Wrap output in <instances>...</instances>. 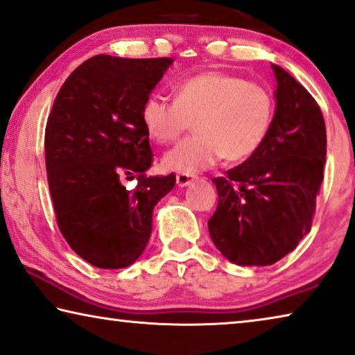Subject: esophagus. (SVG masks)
I'll return each instance as SVG.
<instances>
[{"mask_svg":"<svg viewBox=\"0 0 355 355\" xmlns=\"http://www.w3.org/2000/svg\"><path fill=\"white\" fill-rule=\"evenodd\" d=\"M196 180L194 175H184V173H178L177 175V184L180 188H184L188 187V184H191Z\"/></svg>","mask_w":355,"mask_h":355,"instance_id":"esophagus-1","label":"esophagus"}]
</instances>
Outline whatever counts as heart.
I'll return each instance as SVG.
<instances>
[{"instance_id":"1","label":"heart","mask_w":355,"mask_h":355,"mask_svg":"<svg viewBox=\"0 0 355 355\" xmlns=\"http://www.w3.org/2000/svg\"><path fill=\"white\" fill-rule=\"evenodd\" d=\"M146 134L157 144L175 141L194 123L196 134L166 153L168 172L194 175L221 159L239 162L260 150L276 118L268 87L225 71H204L177 84L175 100L148 97L140 111Z\"/></svg>"}]
</instances>
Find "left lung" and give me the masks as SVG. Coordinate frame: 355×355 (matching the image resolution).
Wrapping results in <instances>:
<instances>
[{"label": "left lung", "instance_id": "left-lung-1", "mask_svg": "<svg viewBox=\"0 0 355 355\" xmlns=\"http://www.w3.org/2000/svg\"><path fill=\"white\" fill-rule=\"evenodd\" d=\"M276 118L266 141L245 162L214 178L218 205L209 220L215 247L231 263L269 266L284 258L313 226L324 180L327 132L319 105L284 68Z\"/></svg>", "mask_w": 355, "mask_h": 355}]
</instances>
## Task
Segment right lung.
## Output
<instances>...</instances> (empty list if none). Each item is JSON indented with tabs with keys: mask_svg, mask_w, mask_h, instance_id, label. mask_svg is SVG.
Wrapping results in <instances>:
<instances>
[{
	"mask_svg": "<svg viewBox=\"0 0 355 355\" xmlns=\"http://www.w3.org/2000/svg\"><path fill=\"white\" fill-rule=\"evenodd\" d=\"M172 59L95 55L57 94L47 118L44 151L49 191L60 232L95 268H127L144 253L155 205L175 175L146 177L153 153L141 105ZM137 176L129 192L122 178Z\"/></svg>",
	"mask_w": 355,
	"mask_h": 355,
	"instance_id": "1",
	"label": "right lung"
}]
</instances>
